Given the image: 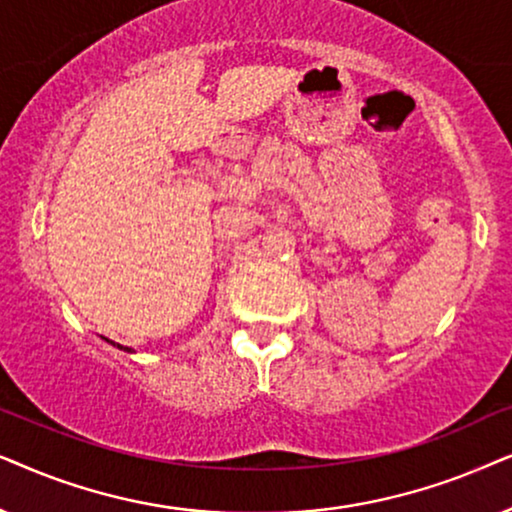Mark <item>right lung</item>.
Wrapping results in <instances>:
<instances>
[{
    "label": "right lung",
    "instance_id": "right-lung-1",
    "mask_svg": "<svg viewBox=\"0 0 512 512\" xmlns=\"http://www.w3.org/2000/svg\"><path fill=\"white\" fill-rule=\"evenodd\" d=\"M105 339V337H102ZM105 342H109V339H105ZM112 346H117V349H121V351H126V353H133V349H128V346H121V344H117V342H109Z\"/></svg>",
    "mask_w": 512,
    "mask_h": 512
}]
</instances>
